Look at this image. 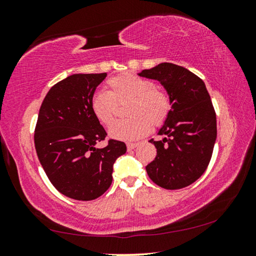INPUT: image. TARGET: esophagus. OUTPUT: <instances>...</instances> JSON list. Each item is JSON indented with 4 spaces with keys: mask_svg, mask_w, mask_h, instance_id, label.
<instances>
[{
    "mask_svg": "<svg viewBox=\"0 0 256 256\" xmlns=\"http://www.w3.org/2000/svg\"><path fill=\"white\" fill-rule=\"evenodd\" d=\"M138 146V144H126V146H128V151H131V150H133L134 148H136Z\"/></svg>",
    "mask_w": 256,
    "mask_h": 256,
    "instance_id": "34e87169",
    "label": "esophagus"
}]
</instances>
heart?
<instances>
[{"instance_id":"obj_1","label":"heart","mask_w":256,"mask_h":256,"mask_svg":"<svg viewBox=\"0 0 256 256\" xmlns=\"http://www.w3.org/2000/svg\"><path fill=\"white\" fill-rule=\"evenodd\" d=\"M108 92H94L90 98V110L99 123L110 125L115 116L116 102L130 99L126 114L131 118L118 120L112 125V138L132 141L146 136L151 124L160 126L170 112V96L156 84L136 73H124L107 81Z\"/></svg>"}]
</instances>
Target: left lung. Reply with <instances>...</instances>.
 <instances>
[{
	"label": "left lung",
	"mask_w": 256,
	"mask_h": 256,
	"mask_svg": "<svg viewBox=\"0 0 256 256\" xmlns=\"http://www.w3.org/2000/svg\"><path fill=\"white\" fill-rule=\"evenodd\" d=\"M138 76L159 81L170 99V112L159 136L149 142L157 149L146 170L150 180L167 190L194 183L206 172L216 138V118L210 94L200 78L172 63H160Z\"/></svg>",
	"instance_id": "8db88e82"
}]
</instances>
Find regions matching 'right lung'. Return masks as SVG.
Segmentation results:
<instances>
[{"label": "right lung", "mask_w": 256, "mask_h": 256, "mask_svg": "<svg viewBox=\"0 0 256 256\" xmlns=\"http://www.w3.org/2000/svg\"><path fill=\"white\" fill-rule=\"evenodd\" d=\"M107 73H76L52 86L38 114L34 148L54 188L74 200L102 196L112 180V166L126 152L124 142L110 140L90 110V98Z\"/></svg>", "instance_id": "right-lung-1"}]
</instances>
